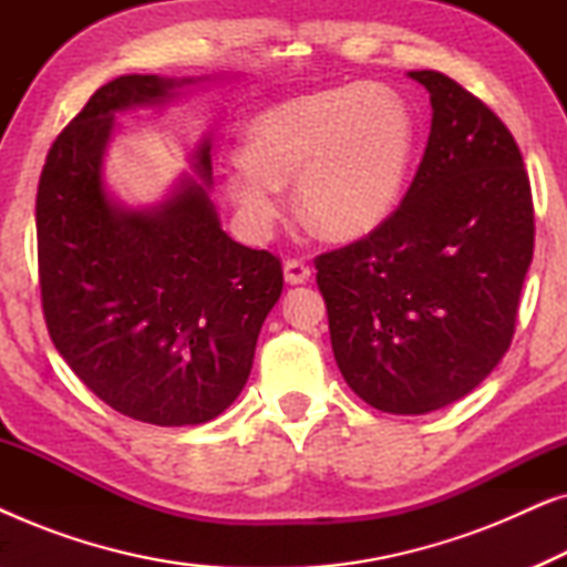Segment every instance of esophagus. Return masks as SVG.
I'll return each mask as SVG.
<instances>
[{
    "instance_id": "34e87169",
    "label": "esophagus",
    "mask_w": 567,
    "mask_h": 567,
    "mask_svg": "<svg viewBox=\"0 0 567 567\" xmlns=\"http://www.w3.org/2000/svg\"><path fill=\"white\" fill-rule=\"evenodd\" d=\"M309 266H305V262L301 260H286L284 262V278H286V284H291V286H299V284H307L309 281Z\"/></svg>"
}]
</instances>
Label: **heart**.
<instances>
[{"label":"heart","instance_id":"heart-1","mask_svg":"<svg viewBox=\"0 0 567 567\" xmlns=\"http://www.w3.org/2000/svg\"><path fill=\"white\" fill-rule=\"evenodd\" d=\"M415 115L400 92L346 84L289 97L245 128V157L224 190L252 235L266 237L297 183L299 214L330 239H361L398 212L415 159Z\"/></svg>","mask_w":567,"mask_h":567}]
</instances>
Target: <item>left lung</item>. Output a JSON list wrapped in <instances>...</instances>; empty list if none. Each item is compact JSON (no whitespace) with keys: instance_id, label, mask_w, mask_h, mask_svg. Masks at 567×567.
<instances>
[{"instance_id":"8db88e82","label":"left lung","mask_w":567,"mask_h":567,"mask_svg":"<svg viewBox=\"0 0 567 567\" xmlns=\"http://www.w3.org/2000/svg\"><path fill=\"white\" fill-rule=\"evenodd\" d=\"M408 76L433 111L413 185L390 221L315 266L348 386L382 413L423 415L470 394L508 351L534 208L498 115L446 74Z\"/></svg>"}]
</instances>
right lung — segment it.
I'll return each mask as SVG.
<instances>
[{
	"instance_id": "right-lung-1",
	"label": "right lung",
	"mask_w": 567,
	"mask_h": 567,
	"mask_svg": "<svg viewBox=\"0 0 567 567\" xmlns=\"http://www.w3.org/2000/svg\"><path fill=\"white\" fill-rule=\"evenodd\" d=\"M221 74H126L61 131L35 198L49 332L76 377L118 413L152 425L221 415L250 377L255 343L281 297V262L221 229L212 138L159 200L131 206L105 157L123 113L162 111Z\"/></svg>"
}]
</instances>
